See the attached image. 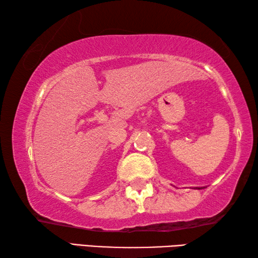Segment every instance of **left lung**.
Wrapping results in <instances>:
<instances>
[{"label": "left lung", "mask_w": 258, "mask_h": 258, "mask_svg": "<svg viewBox=\"0 0 258 258\" xmlns=\"http://www.w3.org/2000/svg\"><path fill=\"white\" fill-rule=\"evenodd\" d=\"M198 189H202V187H198Z\"/></svg>", "instance_id": "left-lung-1"}]
</instances>
